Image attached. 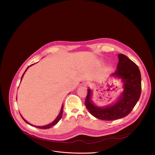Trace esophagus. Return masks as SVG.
<instances>
[{"instance_id":"obj_1","label":"esophagus","mask_w":155,"mask_h":155,"mask_svg":"<svg viewBox=\"0 0 155 155\" xmlns=\"http://www.w3.org/2000/svg\"><path fill=\"white\" fill-rule=\"evenodd\" d=\"M83 85L84 86H90L91 85V83L90 82V81H86V82H84V84H83Z\"/></svg>"}]
</instances>
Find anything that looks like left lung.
<instances>
[{
  "label": "left lung",
  "instance_id": "1",
  "mask_svg": "<svg viewBox=\"0 0 155 155\" xmlns=\"http://www.w3.org/2000/svg\"><path fill=\"white\" fill-rule=\"evenodd\" d=\"M116 72L110 77L121 80L123 91L111 104L99 107L94 104L93 91L87 89L85 105L94 117L105 121H112L126 117L138 102L141 94V75L138 66L127 56L118 54Z\"/></svg>",
  "mask_w": 155,
  "mask_h": 155
}]
</instances>
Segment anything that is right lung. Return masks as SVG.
I'll use <instances>...</instances> for the list:
<instances>
[{"label":"right lung","instance_id":"1","mask_svg":"<svg viewBox=\"0 0 155 155\" xmlns=\"http://www.w3.org/2000/svg\"><path fill=\"white\" fill-rule=\"evenodd\" d=\"M34 64H31V65H29V66H28V68L26 69V71H25V72H24V74H23V75H22V77H21V80H22V78H23V76H24V75H25V74L26 73V72L27 71V70L29 69V67H31V66H32V65H34ZM62 113H63V104L62 105V107H61V111H60V112H59V115H58V117L56 118V119L53 121V122H51V123H50V124H47V125H45V126H35V125H33V124H31V123H29L28 121H27L23 117H22V115H21V117L23 118V120L26 123H28V124H30L31 126H34V127H38V128H40V129H49V128H50V127H53V126H54V125H56L59 121V120L61 119V118H62Z\"/></svg>","mask_w":155,"mask_h":155}]
</instances>
